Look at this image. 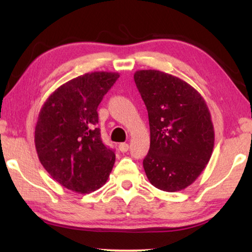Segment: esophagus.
Returning a JSON list of instances; mask_svg holds the SVG:
<instances>
[{
	"label": "esophagus",
	"mask_w": 252,
	"mask_h": 252,
	"mask_svg": "<svg viewBox=\"0 0 252 252\" xmlns=\"http://www.w3.org/2000/svg\"><path fill=\"white\" fill-rule=\"evenodd\" d=\"M119 150H120L122 153L126 152L127 150H129V144H127V143H120V144H119Z\"/></svg>",
	"instance_id": "esophagus-1"
}]
</instances>
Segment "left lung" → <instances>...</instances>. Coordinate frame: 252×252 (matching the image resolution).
Wrapping results in <instances>:
<instances>
[{
    "mask_svg": "<svg viewBox=\"0 0 252 252\" xmlns=\"http://www.w3.org/2000/svg\"><path fill=\"white\" fill-rule=\"evenodd\" d=\"M134 82L150 126L143 160L149 181L167 192L186 189L206 168L215 144L206 101L186 81L161 71H136Z\"/></svg>",
    "mask_w": 252,
    "mask_h": 252,
    "instance_id": "obj_1",
    "label": "left lung"
}]
</instances>
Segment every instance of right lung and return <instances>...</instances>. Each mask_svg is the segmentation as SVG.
I'll return each mask as SVG.
<instances>
[{
  "instance_id": "add662e5",
  "label": "right lung",
  "mask_w": 252,
  "mask_h": 252,
  "mask_svg": "<svg viewBox=\"0 0 252 252\" xmlns=\"http://www.w3.org/2000/svg\"><path fill=\"white\" fill-rule=\"evenodd\" d=\"M119 76L113 72L80 75L59 87L42 106L34 134L37 157L66 189L90 193L108 180L116 153L102 141L96 109Z\"/></svg>"
}]
</instances>
